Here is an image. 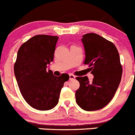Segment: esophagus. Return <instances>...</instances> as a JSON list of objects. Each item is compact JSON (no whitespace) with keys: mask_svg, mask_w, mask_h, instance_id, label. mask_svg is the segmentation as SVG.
Masks as SVG:
<instances>
[{"mask_svg":"<svg viewBox=\"0 0 135 135\" xmlns=\"http://www.w3.org/2000/svg\"><path fill=\"white\" fill-rule=\"evenodd\" d=\"M75 75H72V74H70V80H74V79H75Z\"/></svg>","mask_w":135,"mask_h":135,"instance_id":"34e87169","label":"esophagus"}]
</instances>
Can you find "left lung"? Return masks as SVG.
<instances>
[{
  "label": "left lung",
  "instance_id": "obj_1",
  "mask_svg": "<svg viewBox=\"0 0 135 135\" xmlns=\"http://www.w3.org/2000/svg\"><path fill=\"white\" fill-rule=\"evenodd\" d=\"M85 52L84 64L91 67L94 75L77 77L79 88L75 91L76 103L85 111H97L105 107L114 97L121 79L123 68L116 46L94 33L83 36Z\"/></svg>",
  "mask_w": 135,
  "mask_h": 135
}]
</instances>
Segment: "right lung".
Returning a JSON list of instances; mask_svg holds the SVG:
<instances>
[{
	"instance_id": "add662e5",
	"label": "right lung",
	"mask_w": 135,
	"mask_h": 135,
	"mask_svg": "<svg viewBox=\"0 0 135 135\" xmlns=\"http://www.w3.org/2000/svg\"><path fill=\"white\" fill-rule=\"evenodd\" d=\"M58 36L36 35L20 47L14 66L15 77L24 100L40 111L53 109L57 104L61 88L68 74L54 76L47 71V64L54 60Z\"/></svg>"
}]
</instances>
